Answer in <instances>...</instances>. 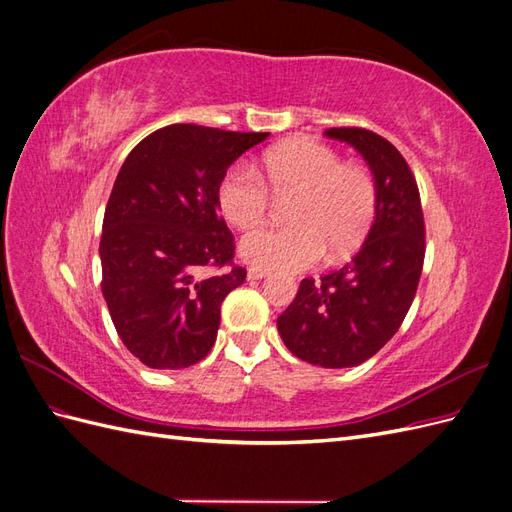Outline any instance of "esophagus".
<instances>
[{"mask_svg": "<svg viewBox=\"0 0 512 512\" xmlns=\"http://www.w3.org/2000/svg\"><path fill=\"white\" fill-rule=\"evenodd\" d=\"M267 275H269L267 269H258V267H252L250 271H247V277H250V280H262V277H267Z\"/></svg>", "mask_w": 512, "mask_h": 512, "instance_id": "1", "label": "esophagus"}]
</instances>
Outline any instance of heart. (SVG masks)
<instances>
[{
    "instance_id": "b5f03b06",
    "label": "heart",
    "mask_w": 512,
    "mask_h": 512,
    "mask_svg": "<svg viewBox=\"0 0 512 512\" xmlns=\"http://www.w3.org/2000/svg\"><path fill=\"white\" fill-rule=\"evenodd\" d=\"M262 176L275 196H294L288 226L258 228L241 241V256L258 269L303 271L329 254L342 260L356 252L378 213V183L363 164L344 162L314 138H294L262 158ZM256 168L232 164L215 198L224 218L241 230L265 222L271 194Z\"/></svg>"
}]
</instances>
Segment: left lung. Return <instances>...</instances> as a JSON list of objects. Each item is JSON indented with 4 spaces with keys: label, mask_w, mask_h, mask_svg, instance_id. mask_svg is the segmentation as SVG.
<instances>
[{
    "label": "left lung",
    "mask_w": 512,
    "mask_h": 512,
    "mask_svg": "<svg viewBox=\"0 0 512 512\" xmlns=\"http://www.w3.org/2000/svg\"><path fill=\"white\" fill-rule=\"evenodd\" d=\"M352 145L378 183V213L367 241L342 269L305 277L277 318L286 348L320 367L371 359L404 322L425 260V220L412 170L393 143L365 128H329Z\"/></svg>",
    "instance_id": "8db88e82"
}]
</instances>
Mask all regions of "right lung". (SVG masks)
Returning a JSON list of instances; mask_svg holds the SVG:
<instances>
[{
	"mask_svg": "<svg viewBox=\"0 0 512 512\" xmlns=\"http://www.w3.org/2000/svg\"><path fill=\"white\" fill-rule=\"evenodd\" d=\"M267 136L173 123L123 162L104 211L100 286L123 346L147 367H190L213 348L222 301L247 275L215 190Z\"/></svg>",
	"mask_w": 512,
	"mask_h": 512,
	"instance_id": "obj_1",
	"label": "right lung"
}]
</instances>
